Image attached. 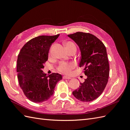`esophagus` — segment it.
Here are the masks:
<instances>
[{"mask_svg":"<svg viewBox=\"0 0 130 130\" xmlns=\"http://www.w3.org/2000/svg\"><path fill=\"white\" fill-rule=\"evenodd\" d=\"M63 79H70V77H68V76H63Z\"/></svg>","mask_w":130,"mask_h":130,"instance_id":"esophagus-1","label":"esophagus"}]
</instances>
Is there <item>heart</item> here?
Wrapping results in <instances>:
<instances>
[{"instance_id":"b5f03b06","label":"heart","mask_w":130,"mask_h":130,"mask_svg":"<svg viewBox=\"0 0 130 130\" xmlns=\"http://www.w3.org/2000/svg\"><path fill=\"white\" fill-rule=\"evenodd\" d=\"M66 46L68 49L75 48L76 49V46L72 42H67L66 43ZM75 67V64L73 63H68L61 62L57 67V69L59 72L62 74L68 75L71 72L72 70Z\"/></svg>"}]
</instances>
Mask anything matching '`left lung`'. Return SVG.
Wrapping results in <instances>:
<instances>
[{
	"label": "left lung",
	"instance_id": "1",
	"mask_svg": "<svg viewBox=\"0 0 130 130\" xmlns=\"http://www.w3.org/2000/svg\"><path fill=\"white\" fill-rule=\"evenodd\" d=\"M68 36L79 46L81 54L79 66L84 67V73L87 76L73 94L80 101H92L103 93L108 82L109 66L106 48L91 34L77 32Z\"/></svg>",
	"mask_w": 130,
	"mask_h": 130
}]
</instances>
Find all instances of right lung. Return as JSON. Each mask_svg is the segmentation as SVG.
I'll return each mask as SVG.
<instances>
[{"mask_svg": "<svg viewBox=\"0 0 130 130\" xmlns=\"http://www.w3.org/2000/svg\"><path fill=\"white\" fill-rule=\"evenodd\" d=\"M60 34L40 36L29 41L19 52L17 72L20 87L26 97L34 103L48 100L54 94L57 82L62 79L58 73L47 76L42 71L48 59L50 47Z\"/></svg>", "mask_w": 130, "mask_h": 130, "instance_id": "1", "label": "right lung"}]
</instances>
